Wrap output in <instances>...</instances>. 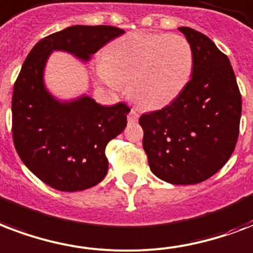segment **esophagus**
<instances>
[{"instance_id":"1","label":"esophagus","mask_w":253,"mask_h":253,"mask_svg":"<svg viewBox=\"0 0 253 253\" xmlns=\"http://www.w3.org/2000/svg\"><path fill=\"white\" fill-rule=\"evenodd\" d=\"M127 119H128V123L138 122V119H139V113L135 109H131V111L128 113V115H127Z\"/></svg>"}]
</instances>
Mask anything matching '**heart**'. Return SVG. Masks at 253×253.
<instances>
[{
	"mask_svg": "<svg viewBox=\"0 0 253 253\" xmlns=\"http://www.w3.org/2000/svg\"><path fill=\"white\" fill-rule=\"evenodd\" d=\"M96 78L111 87L128 84V94L144 109L166 106L190 80L194 54L178 34L132 32L106 46Z\"/></svg>",
	"mask_w": 253,
	"mask_h": 253,
	"instance_id": "1",
	"label": "heart"
}]
</instances>
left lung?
<instances>
[{
    "instance_id": "1",
    "label": "left lung",
    "mask_w": 253,
    "mask_h": 253,
    "mask_svg": "<svg viewBox=\"0 0 253 253\" xmlns=\"http://www.w3.org/2000/svg\"><path fill=\"white\" fill-rule=\"evenodd\" d=\"M194 54L192 78L163 109L143 114V148L152 173L196 184L219 171L239 138L242 94L228 57L191 28H179Z\"/></svg>"
}]
</instances>
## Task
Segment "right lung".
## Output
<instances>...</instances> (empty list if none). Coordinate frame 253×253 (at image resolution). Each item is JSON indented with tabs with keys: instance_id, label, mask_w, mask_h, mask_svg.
Listing matches in <instances>:
<instances>
[{
	"instance_id": "right-lung-1",
	"label": "right lung",
	"mask_w": 253,
	"mask_h": 253,
	"mask_svg": "<svg viewBox=\"0 0 253 253\" xmlns=\"http://www.w3.org/2000/svg\"><path fill=\"white\" fill-rule=\"evenodd\" d=\"M125 30L114 26H70L37 42L15 80L11 132L25 166L58 191H82L101 182L109 169L105 150L125 130L130 107L102 106L88 96L69 103L54 99L43 86V67L53 50L87 61Z\"/></svg>"
}]
</instances>
